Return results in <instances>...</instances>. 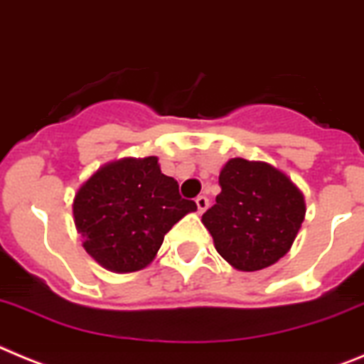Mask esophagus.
Masks as SVG:
<instances>
[{"mask_svg": "<svg viewBox=\"0 0 364 364\" xmlns=\"http://www.w3.org/2000/svg\"><path fill=\"white\" fill-rule=\"evenodd\" d=\"M196 205H198L199 212H205L206 208H208V198H206V196H198V198H196Z\"/></svg>", "mask_w": 364, "mask_h": 364, "instance_id": "esophagus-1", "label": "esophagus"}]
</instances>
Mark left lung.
Here are the masks:
<instances>
[{
  "instance_id": "left-lung-1",
  "label": "left lung",
  "mask_w": 364,
  "mask_h": 364,
  "mask_svg": "<svg viewBox=\"0 0 364 364\" xmlns=\"http://www.w3.org/2000/svg\"><path fill=\"white\" fill-rule=\"evenodd\" d=\"M221 192L203 214L215 250L237 270L279 261L304 219V199L283 172L267 163L230 159L219 174Z\"/></svg>"
}]
</instances>
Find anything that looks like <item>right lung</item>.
I'll return each instance as SVG.
<instances>
[{
    "label": "right lung",
    "mask_w": 364,
    "mask_h": 364,
    "mask_svg": "<svg viewBox=\"0 0 364 364\" xmlns=\"http://www.w3.org/2000/svg\"><path fill=\"white\" fill-rule=\"evenodd\" d=\"M72 208L85 250L101 267L136 272L150 264L166 232L198 205L179 196L178 181L161 174L152 156L97 170Z\"/></svg>",
    "instance_id": "obj_1"
}]
</instances>
